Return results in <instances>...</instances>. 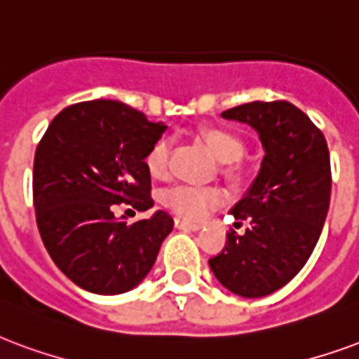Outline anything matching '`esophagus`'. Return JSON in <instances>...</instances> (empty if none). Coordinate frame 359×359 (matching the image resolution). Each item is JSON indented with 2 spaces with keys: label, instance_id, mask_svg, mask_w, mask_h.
Segmentation results:
<instances>
[{
  "label": "esophagus",
  "instance_id": "1",
  "mask_svg": "<svg viewBox=\"0 0 359 359\" xmlns=\"http://www.w3.org/2000/svg\"><path fill=\"white\" fill-rule=\"evenodd\" d=\"M175 228H179V230H190V232H196V230H200L201 224L198 222H188L184 219H175Z\"/></svg>",
  "mask_w": 359,
  "mask_h": 359
}]
</instances>
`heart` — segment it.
Here are the masks:
<instances>
[{
	"label": "heart",
	"mask_w": 359,
	"mask_h": 359,
	"mask_svg": "<svg viewBox=\"0 0 359 359\" xmlns=\"http://www.w3.org/2000/svg\"><path fill=\"white\" fill-rule=\"evenodd\" d=\"M198 137L207 146V150L224 163L222 172L228 179L241 180L245 175V169L240 163L241 156L245 152V142L240 135L226 129V127L203 126L198 129ZM169 156H171V144L167 139L156 140L144 156L146 171L154 179L165 177L169 169ZM226 200V194L219 187H188V184H177L167 188L161 194V203L187 220H201L211 213L213 209L220 207Z\"/></svg>",
	"instance_id": "b5f03b06"
}]
</instances>
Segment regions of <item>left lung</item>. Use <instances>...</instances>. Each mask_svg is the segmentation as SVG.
Returning <instances> with one entry per match:
<instances>
[{"label": "left lung", "instance_id": "8db88e82", "mask_svg": "<svg viewBox=\"0 0 359 359\" xmlns=\"http://www.w3.org/2000/svg\"><path fill=\"white\" fill-rule=\"evenodd\" d=\"M222 118L257 129L261 171L232 215L226 245L209 259L217 280L240 297H266L293 280L320 240L331 200V163L323 133L287 100L236 106Z\"/></svg>", "mask_w": 359, "mask_h": 359}]
</instances>
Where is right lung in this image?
<instances>
[{"label":"right lung","instance_id":"add662e5","mask_svg":"<svg viewBox=\"0 0 359 359\" xmlns=\"http://www.w3.org/2000/svg\"><path fill=\"white\" fill-rule=\"evenodd\" d=\"M167 127L118 100H87L57 114L34 158V207L45 249L85 291L126 293L144 280L172 230L165 211L127 222L119 203L154 205L144 156Z\"/></svg>","mask_w":359,"mask_h":359}]
</instances>
